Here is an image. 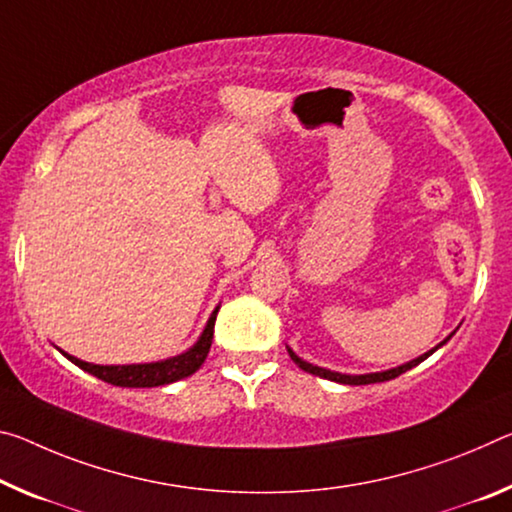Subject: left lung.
Here are the masks:
<instances>
[{"label":"left lung","instance_id":"8db88e82","mask_svg":"<svg viewBox=\"0 0 512 512\" xmlns=\"http://www.w3.org/2000/svg\"><path fill=\"white\" fill-rule=\"evenodd\" d=\"M453 335V332H451ZM451 335L446 337V339H451ZM446 339L442 344H446ZM440 344V346H442ZM440 346H435L433 351H428V353H424L421 355V358H417V360H412V362H408V364H401V367H396V369H389V371H380V373H364V376H346V373H337V371H328V369H321V367H314V364H310V362H305V360H300L298 355L291 351L289 348V355H291V360H294L300 369L303 371H307V373H312V376H319V378H326V380H335V383H344V385H371V383H385V380H392V378H399L401 373H405V371H410L412 367H417L419 362H424L428 355H433L437 348Z\"/></svg>","mask_w":512,"mask_h":512}]
</instances>
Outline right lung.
Here are the masks:
<instances>
[{"instance_id": "right-lung-1", "label": "right lung", "mask_w": 512, "mask_h": 512, "mask_svg": "<svg viewBox=\"0 0 512 512\" xmlns=\"http://www.w3.org/2000/svg\"><path fill=\"white\" fill-rule=\"evenodd\" d=\"M218 307L209 316L205 330L193 348L189 351L177 355V358H170L164 362H152V364H125V367H102V364H91L84 360L72 358V355L63 353L70 362H75L79 369H84L88 373H93L95 378L104 380V383H111L116 387H159V385H168L175 383V380H182L191 373H196L202 362L207 360L209 348H212V339H214V321H216Z\"/></svg>"}]
</instances>
